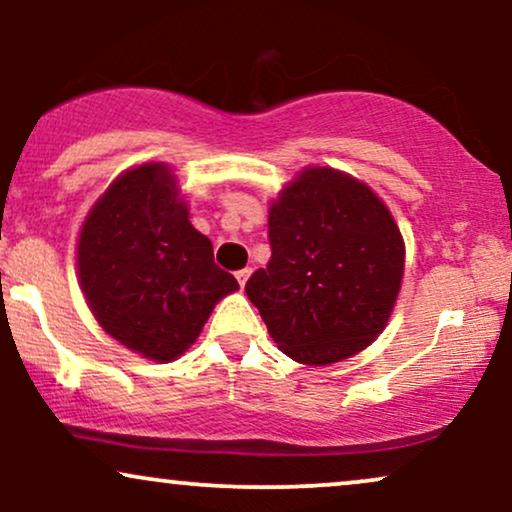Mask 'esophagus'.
Segmentation results:
<instances>
[{
	"label": "esophagus",
	"instance_id": "34e87169",
	"mask_svg": "<svg viewBox=\"0 0 512 512\" xmlns=\"http://www.w3.org/2000/svg\"><path fill=\"white\" fill-rule=\"evenodd\" d=\"M250 274H252V269H250V267H245V269H238V272H236V279H238V284H240V286H245V281L250 279Z\"/></svg>",
	"mask_w": 512,
	"mask_h": 512
}]
</instances>
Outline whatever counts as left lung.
<instances>
[{"instance_id": "1", "label": "left lung", "mask_w": 512, "mask_h": 512, "mask_svg": "<svg viewBox=\"0 0 512 512\" xmlns=\"http://www.w3.org/2000/svg\"><path fill=\"white\" fill-rule=\"evenodd\" d=\"M267 269L245 293L279 349L327 366L383 332L404 272V243L387 207L363 182L308 168L269 209Z\"/></svg>"}]
</instances>
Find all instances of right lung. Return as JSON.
I'll use <instances>...</instances> for the list:
<instances>
[{"instance_id": "add662e5", "label": "right lung", "mask_w": 512, "mask_h": 512, "mask_svg": "<svg viewBox=\"0 0 512 512\" xmlns=\"http://www.w3.org/2000/svg\"><path fill=\"white\" fill-rule=\"evenodd\" d=\"M79 279L98 325L154 361L180 356L238 289L161 163L127 170L98 199L81 228Z\"/></svg>"}]
</instances>
